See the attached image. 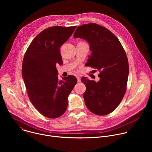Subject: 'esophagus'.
<instances>
[{
    "mask_svg": "<svg viewBox=\"0 0 152 152\" xmlns=\"http://www.w3.org/2000/svg\"><path fill=\"white\" fill-rule=\"evenodd\" d=\"M76 78H77V82H80V77L79 76H76Z\"/></svg>",
    "mask_w": 152,
    "mask_h": 152,
    "instance_id": "esophagus-1",
    "label": "esophagus"
}]
</instances>
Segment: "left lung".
Returning <instances> with one entry per match:
<instances>
[{
    "label": "left lung",
    "instance_id": "8db88e82",
    "mask_svg": "<svg viewBox=\"0 0 152 152\" xmlns=\"http://www.w3.org/2000/svg\"><path fill=\"white\" fill-rule=\"evenodd\" d=\"M73 37L88 42L91 53L86 65L100 72L97 82L86 77L81 79L86 86L85 103L95 114H110L120 103L126 90L129 69L126 52L116 36L96 23L79 26Z\"/></svg>",
    "mask_w": 152,
    "mask_h": 152
}]
</instances>
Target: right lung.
Here are the masks:
<instances>
[{"label": "right lung", "instance_id": "obj_1", "mask_svg": "<svg viewBox=\"0 0 152 152\" xmlns=\"http://www.w3.org/2000/svg\"><path fill=\"white\" fill-rule=\"evenodd\" d=\"M76 26H52L41 32L31 42L22 64L23 78L29 99L43 115L56 118L66 111L68 97L77 83L68 76L58 80L57 64L62 65L61 46Z\"/></svg>", "mask_w": 152, "mask_h": 152}]
</instances>
